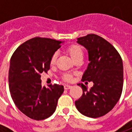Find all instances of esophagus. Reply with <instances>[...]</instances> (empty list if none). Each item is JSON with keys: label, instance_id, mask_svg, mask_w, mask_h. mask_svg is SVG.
<instances>
[{"label": "esophagus", "instance_id": "esophagus-1", "mask_svg": "<svg viewBox=\"0 0 132 132\" xmlns=\"http://www.w3.org/2000/svg\"><path fill=\"white\" fill-rule=\"evenodd\" d=\"M71 86H70V85H65L64 86V89L65 90H69V89L71 88Z\"/></svg>", "mask_w": 132, "mask_h": 132}]
</instances>
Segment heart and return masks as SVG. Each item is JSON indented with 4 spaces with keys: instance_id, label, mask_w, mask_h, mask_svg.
Segmentation results:
<instances>
[{
    "instance_id": "heart-1",
    "label": "heart",
    "mask_w": 132,
    "mask_h": 132,
    "mask_svg": "<svg viewBox=\"0 0 132 132\" xmlns=\"http://www.w3.org/2000/svg\"><path fill=\"white\" fill-rule=\"evenodd\" d=\"M67 52L69 54V55L71 56V57L76 61L79 58H83V51L82 48L80 47L79 45L77 44H73L70 46L67 49ZM56 58H57V54L54 53V54L52 55V58H51V60H50V63L52 65H54L56 61ZM63 79L66 81H69V80H71V76L70 74H66L63 75Z\"/></svg>"
}]
</instances>
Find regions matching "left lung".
Masks as SVG:
<instances>
[{"mask_svg": "<svg viewBox=\"0 0 132 132\" xmlns=\"http://www.w3.org/2000/svg\"><path fill=\"white\" fill-rule=\"evenodd\" d=\"M77 43L88 52L89 63L82 80L92 81L90 89L83 83V95L75 102L80 113L97 118L112 110L121 97L123 88L122 58L110 42L101 37L90 34L77 39Z\"/></svg>", "mask_w": 132, "mask_h": 132, "instance_id": "8db88e82", "label": "left lung"}]
</instances>
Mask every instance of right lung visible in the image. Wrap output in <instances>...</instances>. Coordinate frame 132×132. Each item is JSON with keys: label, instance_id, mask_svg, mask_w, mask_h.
<instances>
[{"label": "right lung", "instance_id": "obj_1", "mask_svg": "<svg viewBox=\"0 0 132 132\" xmlns=\"http://www.w3.org/2000/svg\"><path fill=\"white\" fill-rule=\"evenodd\" d=\"M63 42L35 37L19 46L10 62L8 82L16 107L31 119L42 120L53 114L63 93L61 85L42 86L41 73L50 69L52 55Z\"/></svg>", "mask_w": 132, "mask_h": 132}]
</instances>
